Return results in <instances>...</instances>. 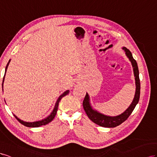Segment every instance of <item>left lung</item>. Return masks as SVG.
I'll use <instances>...</instances> for the list:
<instances>
[{
  "label": "left lung",
  "instance_id": "8db88e82",
  "mask_svg": "<svg viewBox=\"0 0 157 157\" xmlns=\"http://www.w3.org/2000/svg\"><path fill=\"white\" fill-rule=\"evenodd\" d=\"M123 49L125 50L127 56L129 58V60L132 62V64L133 68V73L134 75H135L136 85L135 97H134L133 102H132L130 106H129V108L122 114L117 116H114V117H111V116H107L101 113H98V112L92 109L90 104H89V98L87 93H86V95L83 101V109L84 110L86 111L88 118L90 119L92 122L102 127L114 128L119 126L121 124H122L124 121H126L128 118L129 116L132 113L133 110L135 109L136 106L138 103L139 100H140V77H139V70L137 64L136 62V60L133 58L132 52L129 51V49L126 48V47H124Z\"/></svg>",
  "mask_w": 157,
  "mask_h": 157
}]
</instances>
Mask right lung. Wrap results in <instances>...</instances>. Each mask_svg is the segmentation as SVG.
Here are the masks:
<instances>
[{"mask_svg":"<svg viewBox=\"0 0 157 157\" xmlns=\"http://www.w3.org/2000/svg\"><path fill=\"white\" fill-rule=\"evenodd\" d=\"M10 60H9V62H8V64L6 66V69H5V74H6V69H7V67L9 64V62H10ZM5 75V74H4ZM4 78H3V82H4ZM2 86H3V83H2ZM69 93V91H65L63 94H62V95L59 97V98H58V100L56 102V105H55V109H54L53 111L52 112V113L49 115L47 118H44V120H41V121H38V122H24V121H22L21 120H20L18 118H17V116H16L15 115H14L15 116V118L17 120V121H18L19 122H20L21 124H23L24 126H26V127H29V128H37V127H39V126H43V125H46L48 123H50L51 121L55 118V116L56 114V113H57V110H58V107H59V102L60 101L61 98L66 96V95H68V94Z\"/></svg>","mask_w":157,"mask_h":157,"instance_id":"obj_1","label":"right lung"}]
</instances>
